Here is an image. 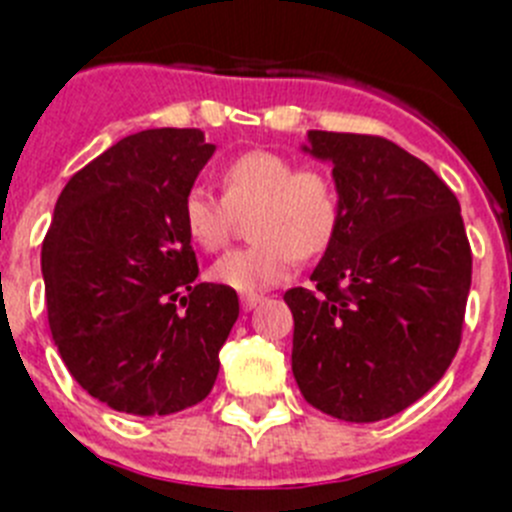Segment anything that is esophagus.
I'll return each mask as SVG.
<instances>
[{"label": "esophagus", "instance_id": "esophagus-1", "mask_svg": "<svg viewBox=\"0 0 512 512\" xmlns=\"http://www.w3.org/2000/svg\"><path fill=\"white\" fill-rule=\"evenodd\" d=\"M262 301H265V296H255V293H247V296H242V309L252 311L257 304H262Z\"/></svg>", "mask_w": 512, "mask_h": 512}]
</instances>
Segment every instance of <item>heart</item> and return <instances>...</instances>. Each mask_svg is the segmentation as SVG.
<instances>
[{
    "label": "heart",
    "mask_w": 512,
    "mask_h": 512,
    "mask_svg": "<svg viewBox=\"0 0 512 512\" xmlns=\"http://www.w3.org/2000/svg\"><path fill=\"white\" fill-rule=\"evenodd\" d=\"M342 190L332 172L299 167L273 149L242 151L221 170V198L190 188L182 198V226L206 252L224 250L239 219L250 216L255 242L213 265V281L257 293L286 281L299 260L322 257L342 226Z\"/></svg>",
    "instance_id": "1"
}]
</instances>
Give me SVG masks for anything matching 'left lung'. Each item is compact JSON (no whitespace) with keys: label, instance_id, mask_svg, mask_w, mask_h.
<instances>
[{"label":"left lung","instance_id":"8db88e82","mask_svg":"<svg viewBox=\"0 0 512 512\" xmlns=\"http://www.w3.org/2000/svg\"><path fill=\"white\" fill-rule=\"evenodd\" d=\"M342 190V226L291 288V366L306 402L376 422L433 389L461 345L471 247L456 195L422 159L368 133L309 131Z\"/></svg>","mask_w":512,"mask_h":512}]
</instances>
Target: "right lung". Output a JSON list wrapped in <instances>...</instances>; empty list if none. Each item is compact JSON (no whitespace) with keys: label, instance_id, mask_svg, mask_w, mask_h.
I'll list each match as a JSON object with an SVG mask.
<instances>
[{"label":"right lung","instance_id":"1","mask_svg":"<svg viewBox=\"0 0 512 512\" xmlns=\"http://www.w3.org/2000/svg\"><path fill=\"white\" fill-rule=\"evenodd\" d=\"M213 144L201 128L126 136L66 182L43 239L48 324L90 397L128 415L203 402L239 317L234 288L195 283L182 198Z\"/></svg>","mask_w":512,"mask_h":512}]
</instances>
